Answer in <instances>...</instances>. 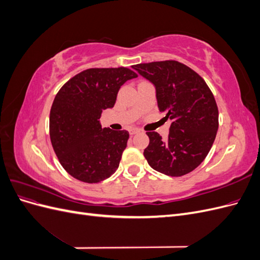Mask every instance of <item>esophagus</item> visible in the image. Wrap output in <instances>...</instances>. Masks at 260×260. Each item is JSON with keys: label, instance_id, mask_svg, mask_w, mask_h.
<instances>
[{"label": "esophagus", "instance_id": "34e87169", "mask_svg": "<svg viewBox=\"0 0 260 260\" xmlns=\"http://www.w3.org/2000/svg\"><path fill=\"white\" fill-rule=\"evenodd\" d=\"M139 132H140V130L138 128H130L129 129L130 136H135V135H137V133H139Z\"/></svg>", "mask_w": 260, "mask_h": 260}]
</instances>
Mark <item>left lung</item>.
<instances>
[{
  "mask_svg": "<svg viewBox=\"0 0 260 260\" xmlns=\"http://www.w3.org/2000/svg\"><path fill=\"white\" fill-rule=\"evenodd\" d=\"M156 90L159 112L171 121L167 140L146 132L149 144L144 157L156 171L181 177L205 159L218 131V107L203 78L176 60L132 66Z\"/></svg>",
  "mask_w": 260,
  "mask_h": 260,
  "instance_id": "left-lung-1",
  "label": "left lung"
}]
</instances>
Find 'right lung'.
<instances>
[{
	"mask_svg": "<svg viewBox=\"0 0 260 260\" xmlns=\"http://www.w3.org/2000/svg\"><path fill=\"white\" fill-rule=\"evenodd\" d=\"M137 77L124 67L91 68L61 86L51 108L50 137L70 176L98 183L117 170L129 132L102 128L99 119L102 112L114 107L120 86Z\"/></svg>",
	"mask_w": 260,
	"mask_h": 260,
	"instance_id": "obj_1",
	"label": "right lung"
}]
</instances>
